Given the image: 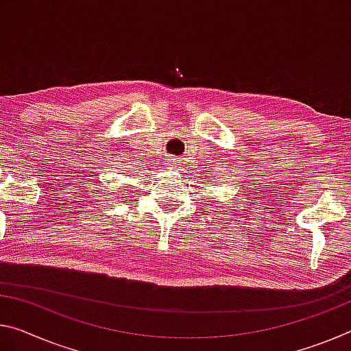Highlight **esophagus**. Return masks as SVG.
I'll return each mask as SVG.
<instances>
[{"instance_id":"obj_1","label":"esophagus","mask_w":351,"mask_h":351,"mask_svg":"<svg viewBox=\"0 0 351 351\" xmlns=\"http://www.w3.org/2000/svg\"><path fill=\"white\" fill-rule=\"evenodd\" d=\"M167 169L169 170H176L178 169V159L176 158H169L167 159Z\"/></svg>"}]
</instances>
